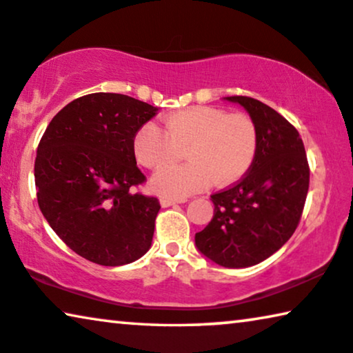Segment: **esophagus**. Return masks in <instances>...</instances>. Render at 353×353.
I'll return each instance as SVG.
<instances>
[{"label": "esophagus", "instance_id": "esophagus-1", "mask_svg": "<svg viewBox=\"0 0 353 353\" xmlns=\"http://www.w3.org/2000/svg\"><path fill=\"white\" fill-rule=\"evenodd\" d=\"M182 203H187L185 198H168V196H163L160 199V204L163 208H170V206H174V204H182Z\"/></svg>", "mask_w": 353, "mask_h": 353}]
</instances>
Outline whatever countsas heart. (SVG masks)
Instances as JSON below:
<instances>
[{
  "mask_svg": "<svg viewBox=\"0 0 353 353\" xmlns=\"http://www.w3.org/2000/svg\"><path fill=\"white\" fill-rule=\"evenodd\" d=\"M134 157L149 170L171 165L182 152L190 161L170 166L152 179V190L168 198H185L215 181L227 187L243 179L259 150L256 125L245 114L214 106H193L165 119V131L145 123L133 141Z\"/></svg>",
  "mask_w": 353,
  "mask_h": 353,
  "instance_id": "1",
  "label": "heart"
}]
</instances>
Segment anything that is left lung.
Wrapping results in <instances>:
<instances>
[{
    "label": "left lung",
    "mask_w": 353,
    "mask_h": 353,
    "mask_svg": "<svg viewBox=\"0 0 353 353\" xmlns=\"http://www.w3.org/2000/svg\"><path fill=\"white\" fill-rule=\"evenodd\" d=\"M256 125L259 150L249 172L212 194L214 215L194 234L198 250L223 268H249L266 260L292 238L309 188L306 150L296 128L265 103L225 97Z\"/></svg>",
    "instance_id": "left-lung-1"
}]
</instances>
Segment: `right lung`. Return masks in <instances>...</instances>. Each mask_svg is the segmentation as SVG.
<instances>
[{
    "label": "right lung",
    "mask_w": 353,
    "mask_h": 353,
    "mask_svg": "<svg viewBox=\"0 0 353 353\" xmlns=\"http://www.w3.org/2000/svg\"><path fill=\"white\" fill-rule=\"evenodd\" d=\"M159 108L120 93L66 104L42 134L34 183L42 215L77 255L128 265L152 245L159 199L133 193L145 181L133 141Z\"/></svg>",
    "instance_id": "right-lung-1"
}]
</instances>
